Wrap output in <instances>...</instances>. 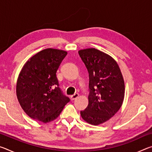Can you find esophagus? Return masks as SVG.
<instances>
[{"label": "esophagus", "mask_w": 152, "mask_h": 152, "mask_svg": "<svg viewBox=\"0 0 152 152\" xmlns=\"http://www.w3.org/2000/svg\"><path fill=\"white\" fill-rule=\"evenodd\" d=\"M78 96H79V94L78 93H75V94H74L72 95H71L70 98H71L72 100H74V99H76V98H78Z\"/></svg>", "instance_id": "34e87169"}]
</instances>
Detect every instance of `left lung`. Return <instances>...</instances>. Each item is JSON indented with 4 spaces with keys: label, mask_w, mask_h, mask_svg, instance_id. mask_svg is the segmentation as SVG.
<instances>
[{
    "label": "left lung",
    "mask_w": 152,
    "mask_h": 152,
    "mask_svg": "<svg viewBox=\"0 0 152 152\" xmlns=\"http://www.w3.org/2000/svg\"><path fill=\"white\" fill-rule=\"evenodd\" d=\"M89 74L88 104L80 115L86 122L97 125L106 122L121 107L125 83L114 59L95 48L78 51Z\"/></svg>",
    "instance_id": "left-lung-1"
}]
</instances>
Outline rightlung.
I'll return each instance as SVG.
<instances>
[{
  "instance_id": "obj_1",
  "label": "right lung",
  "mask_w": 152,
  "mask_h": 152,
  "mask_svg": "<svg viewBox=\"0 0 152 152\" xmlns=\"http://www.w3.org/2000/svg\"><path fill=\"white\" fill-rule=\"evenodd\" d=\"M65 51L48 48L28 60L18 77L17 96L25 113L32 119L48 123L57 118L70 99L59 87L56 72Z\"/></svg>"
}]
</instances>
